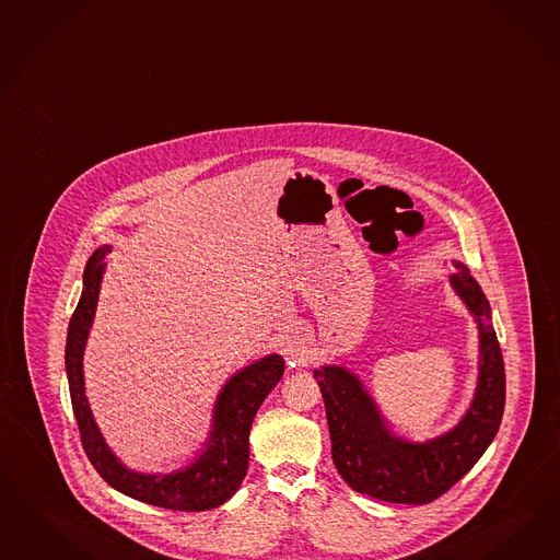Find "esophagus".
Returning <instances> with one entry per match:
<instances>
[{"label": "esophagus", "mask_w": 560, "mask_h": 560, "mask_svg": "<svg viewBox=\"0 0 560 560\" xmlns=\"http://www.w3.org/2000/svg\"><path fill=\"white\" fill-rule=\"evenodd\" d=\"M281 347H283V354L291 366H302L307 361V352H305V347L300 338L288 336V338H283Z\"/></svg>", "instance_id": "34e87169"}]
</instances>
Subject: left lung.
I'll list each match as a JSON object with an SVG mask.
<instances>
[{"instance_id":"left-lung-1","label":"left lung","mask_w":560,"mask_h":560,"mask_svg":"<svg viewBox=\"0 0 560 560\" xmlns=\"http://www.w3.org/2000/svg\"><path fill=\"white\" fill-rule=\"evenodd\" d=\"M451 285L479 328V381L469 411L451 432L423 444L394 436L363 383L342 366L314 371L326 406L332 460L354 491L423 505L446 493L483 456L498 434L505 406V369L491 307L469 269L454 260Z\"/></svg>"}]
</instances>
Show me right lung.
<instances>
[{
	"instance_id": "1",
	"label": "right lung",
	"mask_w": 560,
	"mask_h": 560,
	"mask_svg": "<svg viewBox=\"0 0 560 560\" xmlns=\"http://www.w3.org/2000/svg\"><path fill=\"white\" fill-rule=\"evenodd\" d=\"M109 246L97 248L83 272V293L69 322L65 366L79 436L91 465L102 479L128 498L177 512H203L222 505L236 493L248 469V434L260 404L283 377L285 363L269 354L248 364L228 381L213 408V425L206 451L187 469L168 475H142L126 469L93 422L83 385V350L97 305L104 258Z\"/></svg>"
}]
</instances>
